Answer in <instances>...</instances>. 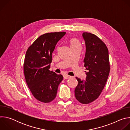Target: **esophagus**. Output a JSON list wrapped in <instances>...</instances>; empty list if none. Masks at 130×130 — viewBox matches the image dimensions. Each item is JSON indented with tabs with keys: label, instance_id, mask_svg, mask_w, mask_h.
<instances>
[{
	"label": "esophagus",
	"instance_id": "1",
	"mask_svg": "<svg viewBox=\"0 0 130 130\" xmlns=\"http://www.w3.org/2000/svg\"><path fill=\"white\" fill-rule=\"evenodd\" d=\"M71 77L70 76H69V75H64V78L65 79H69Z\"/></svg>",
	"mask_w": 130,
	"mask_h": 130
}]
</instances>
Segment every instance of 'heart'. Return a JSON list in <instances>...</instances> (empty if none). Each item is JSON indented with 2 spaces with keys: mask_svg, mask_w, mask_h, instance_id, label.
I'll return each mask as SVG.
<instances>
[{
  "mask_svg": "<svg viewBox=\"0 0 130 130\" xmlns=\"http://www.w3.org/2000/svg\"><path fill=\"white\" fill-rule=\"evenodd\" d=\"M70 47H77V46H80L81 47V44L79 40L76 38H72L70 40Z\"/></svg>",
  "mask_w": 130,
  "mask_h": 130,
  "instance_id": "b5f03b06",
  "label": "heart"
}]
</instances>
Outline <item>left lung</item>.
Here are the masks:
<instances>
[{
	"mask_svg": "<svg viewBox=\"0 0 130 130\" xmlns=\"http://www.w3.org/2000/svg\"><path fill=\"white\" fill-rule=\"evenodd\" d=\"M82 36L86 46V77L85 80L76 77L78 84L75 95L80 103L88 104L98 98L106 84L110 69L109 55L106 46L96 35L84 32Z\"/></svg>",
	"mask_w": 130,
	"mask_h": 130,
	"instance_id": "obj_1",
	"label": "left lung"
}]
</instances>
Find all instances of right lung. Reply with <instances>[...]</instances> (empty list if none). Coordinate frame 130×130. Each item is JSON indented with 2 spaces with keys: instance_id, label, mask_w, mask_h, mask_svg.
I'll return each instance as SVG.
<instances>
[{
  "instance_id": "right-lung-1",
  "label": "right lung",
  "mask_w": 130,
  "mask_h": 130,
  "mask_svg": "<svg viewBox=\"0 0 130 130\" xmlns=\"http://www.w3.org/2000/svg\"><path fill=\"white\" fill-rule=\"evenodd\" d=\"M66 32H51L41 35L28 49L24 70L27 85L34 97L40 101L48 103L57 96L62 75L50 71L52 54L57 43Z\"/></svg>"
}]
</instances>
